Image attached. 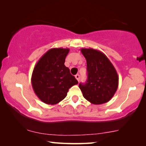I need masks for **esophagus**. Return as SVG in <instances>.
I'll return each instance as SVG.
<instances>
[{
    "label": "esophagus",
    "mask_w": 146,
    "mask_h": 146,
    "mask_svg": "<svg viewBox=\"0 0 146 146\" xmlns=\"http://www.w3.org/2000/svg\"><path fill=\"white\" fill-rule=\"evenodd\" d=\"M75 78H76V80H77L78 81H80V75L79 74H76V75L75 76Z\"/></svg>",
    "instance_id": "obj_1"
}]
</instances>
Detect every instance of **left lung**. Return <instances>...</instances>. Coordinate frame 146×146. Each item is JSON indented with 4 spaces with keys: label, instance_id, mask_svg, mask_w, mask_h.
<instances>
[{
    "label": "left lung",
    "instance_id": "obj_1",
    "mask_svg": "<svg viewBox=\"0 0 146 146\" xmlns=\"http://www.w3.org/2000/svg\"><path fill=\"white\" fill-rule=\"evenodd\" d=\"M86 60L88 79L80 84L83 96L93 104L106 103L112 98L118 87L119 78L114 66L101 51L93 48H81Z\"/></svg>",
    "mask_w": 146,
    "mask_h": 146
}]
</instances>
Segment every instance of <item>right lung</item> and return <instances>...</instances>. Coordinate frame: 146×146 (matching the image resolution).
I'll return each mask as SVG.
<instances>
[{"instance_id": "obj_1", "label": "right lung", "mask_w": 146, "mask_h": 146, "mask_svg": "<svg viewBox=\"0 0 146 146\" xmlns=\"http://www.w3.org/2000/svg\"><path fill=\"white\" fill-rule=\"evenodd\" d=\"M69 48H54L38 61L32 74V86L44 103L54 105L64 100L69 88L78 84L77 80L64 65Z\"/></svg>"}]
</instances>
